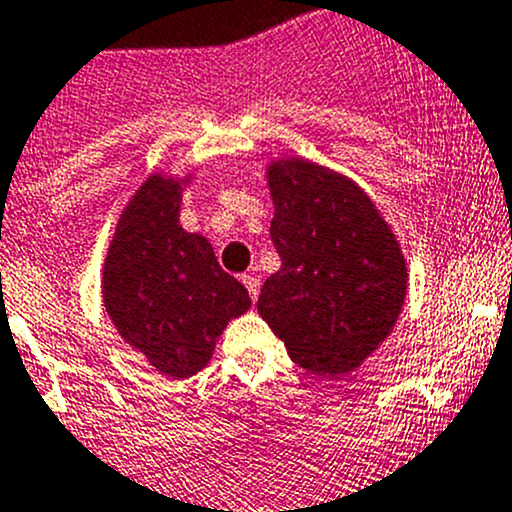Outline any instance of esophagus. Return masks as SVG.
<instances>
[{
  "label": "esophagus",
  "mask_w": 512,
  "mask_h": 512,
  "mask_svg": "<svg viewBox=\"0 0 512 512\" xmlns=\"http://www.w3.org/2000/svg\"><path fill=\"white\" fill-rule=\"evenodd\" d=\"M242 285H245L247 292H250L252 302H257V294H260V280H257L255 275H242Z\"/></svg>",
  "instance_id": "esophagus-1"
}]
</instances>
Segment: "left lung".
Instances as JSON below:
<instances>
[{
  "label": "left lung",
  "instance_id": "8db88e82",
  "mask_svg": "<svg viewBox=\"0 0 512 512\" xmlns=\"http://www.w3.org/2000/svg\"><path fill=\"white\" fill-rule=\"evenodd\" d=\"M282 267L262 285L257 312L294 364L347 376L379 349L404 309L409 270L394 230L347 175L307 158L267 165Z\"/></svg>",
  "mask_w": 512,
  "mask_h": 512
}]
</instances>
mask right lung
<instances>
[{
  "label": "right lung",
  "mask_w": 512,
  "mask_h": 512,
  "mask_svg": "<svg viewBox=\"0 0 512 512\" xmlns=\"http://www.w3.org/2000/svg\"><path fill=\"white\" fill-rule=\"evenodd\" d=\"M190 178L148 175L118 218L101 277L103 307L123 342L173 379L208 366L227 322L252 304L213 245L180 227Z\"/></svg>",
  "instance_id": "right-lung-1"
}]
</instances>
